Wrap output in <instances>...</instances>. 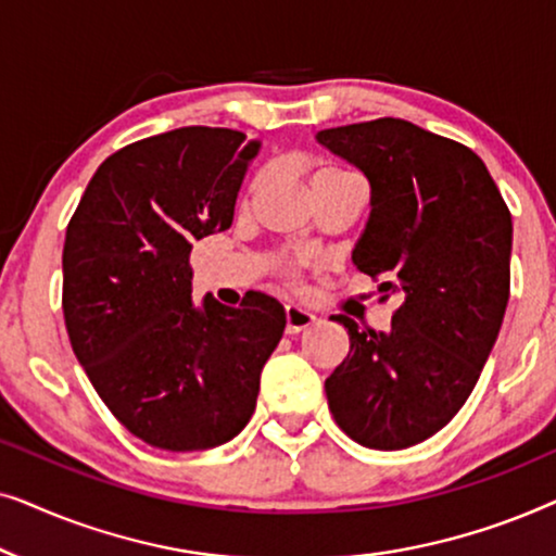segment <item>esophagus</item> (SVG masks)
Listing matches in <instances>:
<instances>
[{"label": "esophagus", "mask_w": 556, "mask_h": 556, "mask_svg": "<svg viewBox=\"0 0 556 556\" xmlns=\"http://www.w3.org/2000/svg\"><path fill=\"white\" fill-rule=\"evenodd\" d=\"M311 324H316V316L311 311L295 306V303H288L286 306V331L288 333H299L303 329H308Z\"/></svg>", "instance_id": "34e87169"}]
</instances>
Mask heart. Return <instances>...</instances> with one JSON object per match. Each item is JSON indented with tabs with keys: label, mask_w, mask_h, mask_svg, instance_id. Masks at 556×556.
<instances>
[{
	"label": "heart",
	"mask_w": 556,
	"mask_h": 556,
	"mask_svg": "<svg viewBox=\"0 0 556 556\" xmlns=\"http://www.w3.org/2000/svg\"><path fill=\"white\" fill-rule=\"evenodd\" d=\"M339 174H352V172L341 169V166H324V169H318V172L314 174V179H311V181H316V179H321V177H339ZM257 185H261V179H257V177H255L253 181H250V187H248V197L255 192ZM283 273H286L288 278H293V276H295V268H293V265H283Z\"/></svg>",
	"instance_id": "1"
}]
</instances>
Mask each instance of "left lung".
<instances>
[{
    "label": "left lung",
    "mask_w": 556,
    "mask_h": 556,
    "mask_svg": "<svg viewBox=\"0 0 556 556\" xmlns=\"http://www.w3.org/2000/svg\"><path fill=\"white\" fill-rule=\"evenodd\" d=\"M367 174L371 215L352 261L397 295L390 331H349L326 379L333 420L359 445L402 451L453 420L496 344L511 293V212L463 143L402 118L318 131Z\"/></svg>",
    "instance_id": "8db88e82"
}]
</instances>
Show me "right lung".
Returning <instances> with one entry per match:
<instances>
[{
    "instance_id": "add662e5",
    "label": "right lung",
    "mask_w": 556,
    "mask_h": 556,
    "mask_svg": "<svg viewBox=\"0 0 556 556\" xmlns=\"http://www.w3.org/2000/svg\"><path fill=\"white\" fill-rule=\"evenodd\" d=\"M185 126L98 166L63 248V314L98 397L143 443L223 445L255 413L261 371L286 311L250 291L240 306L192 301V242L232 225L257 141Z\"/></svg>"
}]
</instances>
